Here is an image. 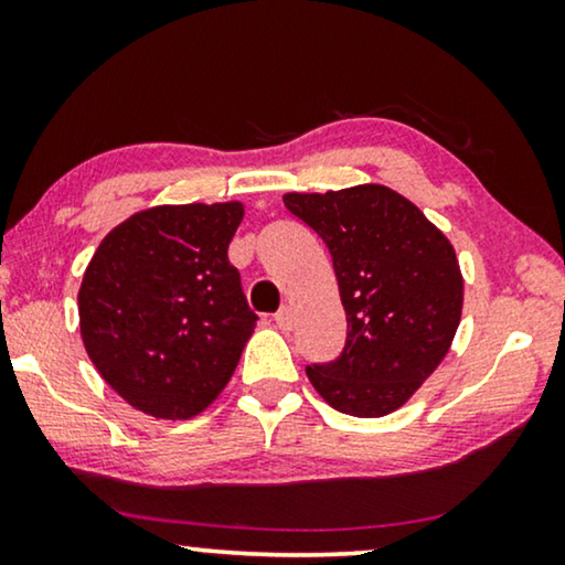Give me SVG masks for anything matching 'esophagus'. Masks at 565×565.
I'll list each match as a JSON object with an SVG mask.
<instances>
[{
    "instance_id": "obj_1",
    "label": "esophagus",
    "mask_w": 565,
    "mask_h": 565,
    "mask_svg": "<svg viewBox=\"0 0 565 565\" xmlns=\"http://www.w3.org/2000/svg\"><path fill=\"white\" fill-rule=\"evenodd\" d=\"M275 323H277V329L288 331L292 327V308L290 306H282L280 311L275 313Z\"/></svg>"
}]
</instances>
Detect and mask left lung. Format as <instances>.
Here are the masks:
<instances>
[{"label":"left lung","instance_id":"left-lung-1","mask_svg":"<svg viewBox=\"0 0 565 565\" xmlns=\"http://www.w3.org/2000/svg\"><path fill=\"white\" fill-rule=\"evenodd\" d=\"M285 207L329 246L347 313V344L308 365L337 412L381 419L398 412L450 352L462 316V273L443 231L385 184L285 192Z\"/></svg>","mask_w":565,"mask_h":565}]
</instances>
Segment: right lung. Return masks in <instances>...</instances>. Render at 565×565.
<instances>
[{"label": "right lung", "instance_id": "add662e5", "mask_svg": "<svg viewBox=\"0 0 565 565\" xmlns=\"http://www.w3.org/2000/svg\"><path fill=\"white\" fill-rule=\"evenodd\" d=\"M244 203L153 205L118 223L84 269L79 331L138 412L192 419L226 388L257 327L228 244Z\"/></svg>", "mask_w": 565, "mask_h": 565}]
</instances>
